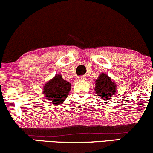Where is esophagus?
Masks as SVG:
<instances>
[{
    "mask_svg": "<svg viewBox=\"0 0 153 153\" xmlns=\"http://www.w3.org/2000/svg\"><path fill=\"white\" fill-rule=\"evenodd\" d=\"M79 80H86V77L85 76H80L78 78Z\"/></svg>",
    "mask_w": 153,
    "mask_h": 153,
    "instance_id": "1",
    "label": "esophagus"
}]
</instances>
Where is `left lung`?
I'll list each match as a JSON object with an SVG mask.
<instances>
[{"label": "left lung", "mask_w": 153, "mask_h": 153, "mask_svg": "<svg viewBox=\"0 0 153 153\" xmlns=\"http://www.w3.org/2000/svg\"><path fill=\"white\" fill-rule=\"evenodd\" d=\"M117 85L111 79L104 73H101L96 81V94L101 97L103 101H108L111 99V96L114 95Z\"/></svg>", "instance_id": "obj_1"}]
</instances>
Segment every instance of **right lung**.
<instances>
[{
  "instance_id": "right-lung-1",
  "label": "right lung",
  "mask_w": 153,
  "mask_h": 153,
  "mask_svg": "<svg viewBox=\"0 0 153 153\" xmlns=\"http://www.w3.org/2000/svg\"><path fill=\"white\" fill-rule=\"evenodd\" d=\"M43 89L44 94L48 101L60 105L68 97L71 89V84L62 79L61 75H56L53 79L45 84Z\"/></svg>"
}]
</instances>
